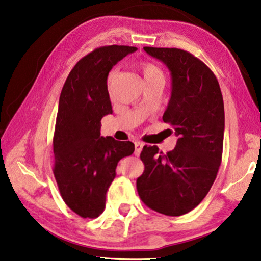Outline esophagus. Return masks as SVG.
I'll return each mask as SVG.
<instances>
[{
	"mask_svg": "<svg viewBox=\"0 0 261 261\" xmlns=\"http://www.w3.org/2000/svg\"><path fill=\"white\" fill-rule=\"evenodd\" d=\"M134 146H135V154L139 155L140 153H141L142 148H143V143L140 142V141H135L134 142Z\"/></svg>",
	"mask_w": 261,
	"mask_h": 261,
	"instance_id": "esophagus-1",
	"label": "esophagus"
}]
</instances>
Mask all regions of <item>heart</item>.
<instances>
[{
    "label": "heart",
    "instance_id": "b5f03b06",
    "mask_svg": "<svg viewBox=\"0 0 261 261\" xmlns=\"http://www.w3.org/2000/svg\"><path fill=\"white\" fill-rule=\"evenodd\" d=\"M139 69L141 71L144 82H147V80H153V79H159V80L163 79V73L161 69H160L159 66L154 65L153 63H149V62L140 63ZM114 77H115L114 72H112L110 77H108V86L111 85L112 82H113Z\"/></svg>",
    "mask_w": 261,
    "mask_h": 261
}]
</instances>
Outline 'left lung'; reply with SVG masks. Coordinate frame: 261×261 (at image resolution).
I'll list each match as a JSON object with an SVG mask.
<instances>
[{"label": "left lung", "mask_w": 261, "mask_h": 261, "mask_svg": "<svg viewBox=\"0 0 261 261\" xmlns=\"http://www.w3.org/2000/svg\"><path fill=\"white\" fill-rule=\"evenodd\" d=\"M143 50L170 71L171 95L162 119L178 139L167 154L156 146L143 147L144 171L136 179V189L151 210L182 216L202 202L217 176L225 127L223 95L214 72L190 52Z\"/></svg>", "instance_id": "1"}]
</instances>
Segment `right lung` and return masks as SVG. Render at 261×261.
<instances>
[{
	"mask_svg": "<svg viewBox=\"0 0 261 261\" xmlns=\"http://www.w3.org/2000/svg\"><path fill=\"white\" fill-rule=\"evenodd\" d=\"M135 46L108 45L75 64L59 97L54 135V175L62 198L83 218L102 214L118 162L134 153V143L100 135L101 119L112 114L107 77Z\"/></svg>",
	"mask_w": 261,
	"mask_h": 261,
	"instance_id": "right-lung-1",
	"label": "right lung"
}]
</instances>
